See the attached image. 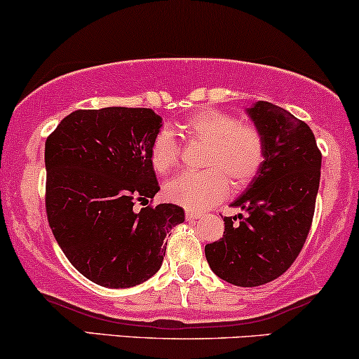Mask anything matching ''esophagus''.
<instances>
[{
  "label": "esophagus",
  "instance_id": "obj_1",
  "mask_svg": "<svg viewBox=\"0 0 359 359\" xmlns=\"http://www.w3.org/2000/svg\"><path fill=\"white\" fill-rule=\"evenodd\" d=\"M201 218H203L201 213H196V211H191V210L187 211V219L188 221H196V219H201Z\"/></svg>",
  "mask_w": 359,
  "mask_h": 359
}]
</instances>
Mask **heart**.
I'll return each instance as SVG.
<instances>
[{
    "instance_id": "1",
    "label": "heart",
    "mask_w": 359,
    "mask_h": 359,
    "mask_svg": "<svg viewBox=\"0 0 359 359\" xmlns=\"http://www.w3.org/2000/svg\"><path fill=\"white\" fill-rule=\"evenodd\" d=\"M175 130L188 141L206 144L201 171L176 176L166 184V198L188 210H205L218 203L233 188L241 189L253 181L264 163V136L255 125L240 123L234 114L206 108L176 123ZM154 171L168 175L178 165L180 144L170 130L156 133L149 146Z\"/></svg>"
}]
</instances>
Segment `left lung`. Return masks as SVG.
Here are the masks:
<instances>
[{"mask_svg":"<svg viewBox=\"0 0 359 359\" xmlns=\"http://www.w3.org/2000/svg\"><path fill=\"white\" fill-rule=\"evenodd\" d=\"M248 114L264 136V163L231 203L246 215L224 216L223 238L205 246L213 273L243 287L276 280L298 258L321 176V151L306 123L268 101H258Z\"/></svg>","mask_w":359,"mask_h":359,"instance_id":"8db88e82","label":"left lung"}]
</instances>
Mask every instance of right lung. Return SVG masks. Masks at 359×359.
Returning <instances> with one entry per match:
<instances>
[{"label":"right lung","instance_id":"add662e5","mask_svg":"<svg viewBox=\"0 0 359 359\" xmlns=\"http://www.w3.org/2000/svg\"><path fill=\"white\" fill-rule=\"evenodd\" d=\"M159 128L149 108L76 109L46 140L48 223L69 263L100 286L149 280L166 233L184 221L171 203L133 210L159 191L149 159Z\"/></svg>","mask_w":359,"mask_h":359}]
</instances>
